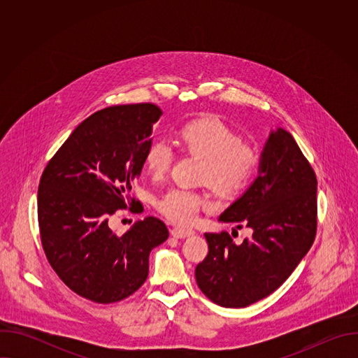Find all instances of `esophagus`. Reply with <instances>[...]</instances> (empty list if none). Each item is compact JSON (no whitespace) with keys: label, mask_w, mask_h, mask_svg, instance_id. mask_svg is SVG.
I'll return each instance as SVG.
<instances>
[{"label":"esophagus","mask_w":358,"mask_h":358,"mask_svg":"<svg viewBox=\"0 0 358 358\" xmlns=\"http://www.w3.org/2000/svg\"><path fill=\"white\" fill-rule=\"evenodd\" d=\"M171 235L174 238H187V236H191L194 235V229H189V228H181V227H176L171 229Z\"/></svg>","instance_id":"obj_1"}]
</instances>
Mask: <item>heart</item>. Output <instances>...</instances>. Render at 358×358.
Returning a JSON list of instances; mask_svg holds the SVG:
<instances>
[{"mask_svg":"<svg viewBox=\"0 0 358 358\" xmlns=\"http://www.w3.org/2000/svg\"><path fill=\"white\" fill-rule=\"evenodd\" d=\"M178 140L187 152L203 160L199 182L210 184L221 194H235L243 189L259 163L255 147L239 140L236 131L218 116L188 122L180 129ZM174 157L173 145L166 140H157L148 145L144 163L152 177L162 178L170 171ZM207 203V196L198 191L173 187L157 198L156 206L170 221L188 225Z\"/></svg>","mask_w":358,"mask_h":358,"instance_id":"1","label":"heart"}]
</instances>
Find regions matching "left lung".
Instances as JSON below:
<instances>
[{
  "label": "left lung",
  "instance_id": "1",
  "mask_svg": "<svg viewBox=\"0 0 358 358\" xmlns=\"http://www.w3.org/2000/svg\"><path fill=\"white\" fill-rule=\"evenodd\" d=\"M220 221L253 234L239 245L227 231L206 234L208 255L195 268L196 285L222 308H246L292 275L317 231V178L289 131L271 133L258 178Z\"/></svg>",
  "mask_w": 358,
  "mask_h": 358
}]
</instances>
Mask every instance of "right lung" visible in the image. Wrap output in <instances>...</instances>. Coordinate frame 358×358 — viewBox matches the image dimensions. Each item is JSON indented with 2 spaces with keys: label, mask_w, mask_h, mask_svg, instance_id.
I'll return each mask as SVG.
<instances>
[{
  "label": "right lung",
  "mask_w": 358,
  "mask_h": 358,
  "mask_svg": "<svg viewBox=\"0 0 358 358\" xmlns=\"http://www.w3.org/2000/svg\"><path fill=\"white\" fill-rule=\"evenodd\" d=\"M163 110L155 103L119 105L83 120L41 176L38 224L46 259L76 294L115 303L133 294L148 276L152 248L169 238L166 224L147 217L123 235L109 218L130 207L151 133Z\"/></svg>",
  "instance_id": "add662e5"
}]
</instances>
